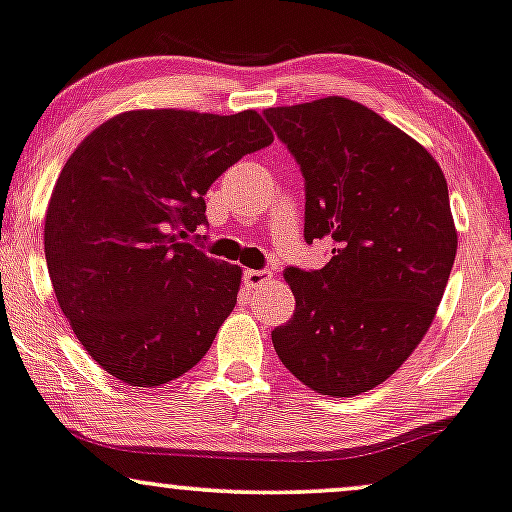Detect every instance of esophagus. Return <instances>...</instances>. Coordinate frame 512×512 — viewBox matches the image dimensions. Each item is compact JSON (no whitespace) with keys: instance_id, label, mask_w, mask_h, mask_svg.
<instances>
[{"instance_id":"obj_1","label":"esophagus","mask_w":512,"mask_h":512,"mask_svg":"<svg viewBox=\"0 0 512 512\" xmlns=\"http://www.w3.org/2000/svg\"><path fill=\"white\" fill-rule=\"evenodd\" d=\"M269 281H271V271H267V269H248L243 274V283L248 288H260Z\"/></svg>"}]
</instances>
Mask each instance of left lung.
<instances>
[{
  "mask_svg": "<svg viewBox=\"0 0 512 512\" xmlns=\"http://www.w3.org/2000/svg\"><path fill=\"white\" fill-rule=\"evenodd\" d=\"M304 177V241L323 269H286L295 314L271 331L283 366L328 397L385 383L435 319L458 234L437 160L342 96L264 111Z\"/></svg>",
  "mask_w": 512,
  "mask_h": 512,
  "instance_id": "1",
  "label": "left lung"
}]
</instances>
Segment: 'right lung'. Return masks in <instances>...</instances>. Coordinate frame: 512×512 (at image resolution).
Masks as SVG:
<instances>
[{
  "mask_svg": "<svg viewBox=\"0 0 512 512\" xmlns=\"http://www.w3.org/2000/svg\"><path fill=\"white\" fill-rule=\"evenodd\" d=\"M274 134L257 111H127L75 148L44 217L61 312L87 354L132 387H158L205 357L243 269L186 238L205 193Z\"/></svg>",
  "mask_w": 512,
  "mask_h": 512,
  "instance_id": "1",
  "label": "right lung"
}]
</instances>
